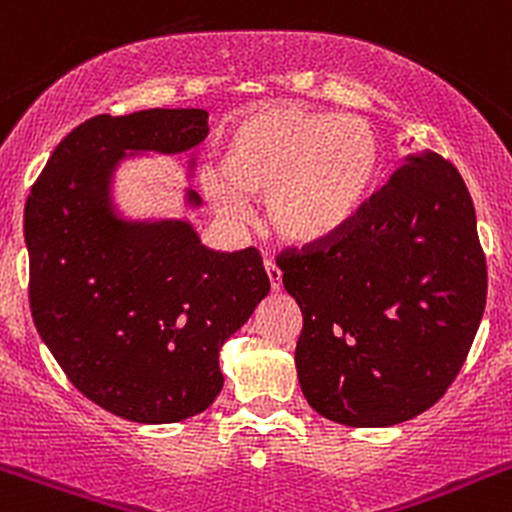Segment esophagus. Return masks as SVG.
<instances>
[{
  "instance_id": "34e87169",
  "label": "esophagus",
  "mask_w": 512,
  "mask_h": 512,
  "mask_svg": "<svg viewBox=\"0 0 512 512\" xmlns=\"http://www.w3.org/2000/svg\"><path fill=\"white\" fill-rule=\"evenodd\" d=\"M265 272L269 277V286H272V291L282 289V269L274 265L272 260H265Z\"/></svg>"
}]
</instances>
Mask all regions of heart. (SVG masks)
<instances>
[{
	"label": "heart",
	"instance_id": "1",
	"mask_svg": "<svg viewBox=\"0 0 512 512\" xmlns=\"http://www.w3.org/2000/svg\"><path fill=\"white\" fill-rule=\"evenodd\" d=\"M221 170L201 177L218 211L245 216V194H267L274 233L291 245H316L357 221L381 174L374 128L357 116L299 106H265L228 131Z\"/></svg>",
	"mask_w": 512,
	"mask_h": 512
}]
</instances>
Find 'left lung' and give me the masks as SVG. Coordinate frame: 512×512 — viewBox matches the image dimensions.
Listing matches in <instances>:
<instances>
[{"label":"left lung","mask_w":512,"mask_h":512,"mask_svg":"<svg viewBox=\"0 0 512 512\" xmlns=\"http://www.w3.org/2000/svg\"><path fill=\"white\" fill-rule=\"evenodd\" d=\"M301 308L306 401L350 428H389L457 379L486 308V257L462 174L411 155L335 238L279 257Z\"/></svg>","instance_id":"8db88e82"}]
</instances>
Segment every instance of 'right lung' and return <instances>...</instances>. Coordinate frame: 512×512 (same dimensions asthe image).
<instances>
[{
    "label": "right lung",
    "mask_w": 512,
    "mask_h": 512,
    "mask_svg": "<svg viewBox=\"0 0 512 512\" xmlns=\"http://www.w3.org/2000/svg\"><path fill=\"white\" fill-rule=\"evenodd\" d=\"M206 121L204 109L94 116L60 140L26 199L38 335L77 391L133 423L206 411L223 389L221 345L269 294L255 247L209 250L189 221H126L111 201L126 152L189 153ZM187 201L201 204L192 189Z\"/></svg>",
    "instance_id": "1"
}]
</instances>
